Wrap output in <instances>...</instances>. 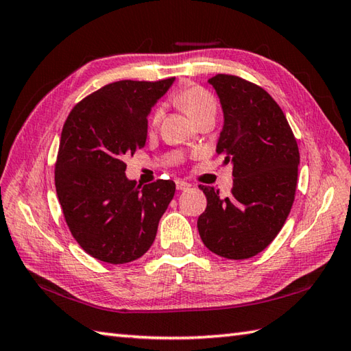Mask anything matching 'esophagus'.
Returning <instances> with one entry per match:
<instances>
[{
  "mask_svg": "<svg viewBox=\"0 0 351 351\" xmlns=\"http://www.w3.org/2000/svg\"><path fill=\"white\" fill-rule=\"evenodd\" d=\"M187 189H190V184H189V182H185V181H176V190L184 191V190H187Z\"/></svg>",
  "mask_w": 351,
  "mask_h": 351,
  "instance_id": "1",
  "label": "esophagus"
}]
</instances>
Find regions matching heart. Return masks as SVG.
Instances as JSON below:
<instances>
[{"label":"heart","instance_id":"b5f03b06","mask_svg":"<svg viewBox=\"0 0 351 351\" xmlns=\"http://www.w3.org/2000/svg\"><path fill=\"white\" fill-rule=\"evenodd\" d=\"M175 101L185 113H187L193 121L200 114L205 113H215V99L213 95L204 87L199 86H187L181 88L175 95ZM161 119V110H156L152 116V125H156Z\"/></svg>","mask_w":351,"mask_h":351}]
</instances>
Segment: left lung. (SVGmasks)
<instances>
[{
  "instance_id": "1",
  "label": "left lung",
  "mask_w": 351,
  "mask_h": 351,
  "mask_svg": "<svg viewBox=\"0 0 351 351\" xmlns=\"http://www.w3.org/2000/svg\"><path fill=\"white\" fill-rule=\"evenodd\" d=\"M220 99L223 128L215 152L232 166L228 197L199 185L206 210L197 229L213 253L247 259L279 234L294 202L300 155L287 117L268 95L249 81L219 73L208 80Z\"/></svg>"
}]
</instances>
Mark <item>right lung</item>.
<instances>
[{"label": "right lung", "instance_id": "add662e5", "mask_svg": "<svg viewBox=\"0 0 351 351\" xmlns=\"http://www.w3.org/2000/svg\"><path fill=\"white\" fill-rule=\"evenodd\" d=\"M173 81H116L77 104L64 122L57 197L73 238L102 263L143 256L173 199V181L137 184L126 178L123 162L145 147L147 116Z\"/></svg>", "mask_w": 351, "mask_h": 351}]
</instances>
